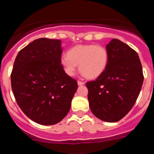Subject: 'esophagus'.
<instances>
[{"label": "esophagus", "mask_w": 154, "mask_h": 154, "mask_svg": "<svg viewBox=\"0 0 154 154\" xmlns=\"http://www.w3.org/2000/svg\"><path fill=\"white\" fill-rule=\"evenodd\" d=\"M85 84V82H81V81H78V85H82Z\"/></svg>", "instance_id": "1"}]
</instances>
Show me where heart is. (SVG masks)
Returning a JSON list of instances; mask_svg holds the SVG:
<instances>
[{
  "label": "heart",
  "mask_w": 154,
  "mask_h": 154,
  "mask_svg": "<svg viewBox=\"0 0 154 154\" xmlns=\"http://www.w3.org/2000/svg\"><path fill=\"white\" fill-rule=\"evenodd\" d=\"M108 62L106 48L96 45H75L61 58V64L69 75H74L79 65L80 72L88 79L97 78L103 74Z\"/></svg>",
  "instance_id": "b5f03b06"
}]
</instances>
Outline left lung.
<instances>
[{
	"label": "left lung",
	"instance_id": "8db88e82",
	"mask_svg": "<svg viewBox=\"0 0 154 154\" xmlns=\"http://www.w3.org/2000/svg\"><path fill=\"white\" fill-rule=\"evenodd\" d=\"M109 62L104 72L88 82L89 107L101 120L115 123L123 118L135 104L143 82L138 54L118 39L106 45Z\"/></svg>",
	"mask_w": 154,
	"mask_h": 154
}]
</instances>
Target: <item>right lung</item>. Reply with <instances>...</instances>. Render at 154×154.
Listing matches in <instances>:
<instances>
[{
  "instance_id": "right-lung-1",
  "label": "right lung",
  "mask_w": 154,
  "mask_h": 154,
  "mask_svg": "<svg viewBox=\"0 0 154 154\" xmlns=\"http://www.w3.org/2000/svg\"><path fill=\"white\" fill-rule=\"evenodd\" d=\"M61 41L36 39L17 54L11 75L17 105L35 123L54 125L67 115L78 89L61 64Z\"/></svg>"
}]
</instances>
